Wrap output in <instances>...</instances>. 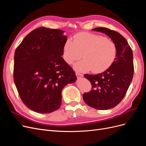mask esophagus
<instances>
[{"label": "esophagus", "instance_id": "34e87169", "mask_svg": "<svg viewBox=\"0 0 146 146\" xmlns=\"http://www.w3.org/2000/svg\"><path fill=\"white\" fill-rule=\"evenodd\" d=\"M76 76H77V78H81L83 76V75L82 74L79 73V72H76Z\"/></svg>", "mask_w": 146, "mask_h": 146}]
</instances>
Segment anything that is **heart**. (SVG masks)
Wrapping results in <instances>:
<instances>
[{
	"label": "heart",
	"instance_id": "heart-1",
	"mask_svg": "<svg viewBox=\"0 0 146 146\" xmlns=\"http://www.w3.org/2000/svg\"><path fill=\"white\" fill-rule=\"evenodd\" d=\"M117 46L113 41L102 35L81 32L74 36L73 41L68 39L63 45V57L69 64L83 58L75 65L78 71L92 70L94 73L105 71L115 61ZM82 55H81V54Z\"/></svg>",
	"mask_w": 146,
	"mask_h": 146
}]
</instances>
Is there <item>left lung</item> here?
<instances>
[{
  "instance_id": "1",
  "label": "left lung",
  "mask_w": 146,
  "mask_h": 146,
  "mask_svg": "<svg viewBox=\"0 0 146 146\" xmlns=\"http://www.w3.org/2000/svg\"><path fill=\"white\" fill-rule=\"evenodd\" d=\"M102 32L111 38L117 46V56L111 67L104 72L85 74L91 83V90L83 94L85 102L97 110H108L116 107L124 98L133 76V56L126 39L116 32L105 27L92 29Z\"/></svg>"
}]
</instances>
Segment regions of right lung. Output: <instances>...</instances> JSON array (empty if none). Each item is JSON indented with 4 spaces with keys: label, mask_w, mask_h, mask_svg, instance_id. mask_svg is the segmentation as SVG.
<instances>
[{
    "label": "right lung",
    "mask_w": 146,
    "mask_h": 146,
    "mask_svg": "<svg viewBox=\"0 0 146 146\" xmlns=\"http://www.w3.org/2000/svg\"><path fill=\"white\" fill-rule=\"evenodd\" d=\"M63 31L39 27L17 46L13 78L24 105L32 111L48 113L60 108L61 91L77 80L74 70L62 58L67 36Z\"/></svg>",
    "instance_id": "right-lung-1"
}]
</instances>
